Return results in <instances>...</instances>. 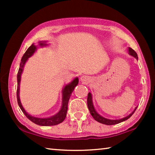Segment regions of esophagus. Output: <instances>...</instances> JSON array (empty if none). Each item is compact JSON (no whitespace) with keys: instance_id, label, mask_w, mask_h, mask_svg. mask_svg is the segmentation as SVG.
<instances>
[{"instance_id":"34e87169","label":"esophagus","mask_w":155,"mask_h":155,"mask_svg":"<svg viewBox=\"0 0 155 155\" xmlns=\"http://www.w3.org/2000/svg\"><path fill=\"white\" fill-rule=\"evenodd\" d=\"M81 81L83 83H86V82H88L89 78L87 77H86V76H82V77H81Z\"/></svg>"}]
</instances>
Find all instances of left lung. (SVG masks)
Returning a JSON list of instances; mask_svg holds the SVG:
<instances>
[{
    "label": "left lung",
    "mask_w": 155,
    "mask_h": 155,
    "mask_svg": "<svg viewBox=\"0 0 155 155\" xmlns=\"http://www.w3.org/2000/svg\"><path fill=\"white\" fill-rule=\"evenodd\" d=\"M128 53H129L130 55L134 57L136 59H138V57H137V54L136 53V52L134 51V50L132 49L131 48H128ZM87 107H88V109L90 110V112L91 115H92V117H94V119L96 120L97 122H98L100 123H102V124H106V125H114V124H119V123L122 122H124L125 120H128L129 117H130L131 115H132L133 114H134L136 109L137 108V107H135V109H134V111H133L132 113H131L130 114H129L128 115V116L124 117V118H122V119H120V120H109V119H107L105 118V117H104L103 116H101V115H100L98 113L96 112V111L94 109V104H93V102H92V96H91V93H88V96H87Z\"/></svg>",
    "instance_id": "8db88e82"
}]
</instances>
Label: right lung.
Returning a JSON list of instances; mask_svg holds the SVG:
<instances>
[{"mask_svg": "<svg viewBox=\"0 0 155 155\" xmlns=\"http://www.w3.org/2000/svg\"><path fill=\"white\" fill-rule=\"evenodd\" d=\"M39 45L40 46H47V44H46V41H40L39 42ZM37 46L34 45L33 44L25 52L24 55L22 57L21 59V62L20 64V68L18 70V72L17 74V81H18V86H17V101L18 105H19L20 109L24 113V114L26 115L28 120H30L31 122L35 123L36 124L40 125V126H54L59 124L61 123L65 120V117H66V114L68 111V101H69L70 97L71 96L72 92L74 90V87L78 85V78L77 77L73 80L71 83L68 84L64 87L62 90V106L60 111L57 113L53 116H51L50 117H47V118H39V117H33L27 113L25 109L21 104L20 96H19V91H20V78H21V74H22L23 68H24L25 64L27 59L31 57L34 54V52L36 51Z\"/></svg>", "mask_w": 155, "mask_h": 155, "instance_id": "obj_1", "label": "right lung"}]
</instances>
